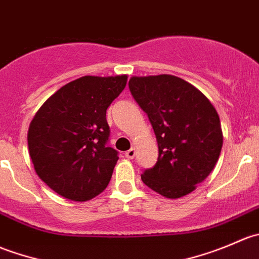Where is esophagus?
Returning <instances> with one entry per match:
<instances>
[{"label": "esophagus", "instance_id": "1", "mask_svg": "<svg viewBox=\"0 0 259 259\" xmlns=\"http://www.w3.org/2000/svg\"><path fill=\"white\" fill-rule=\"evenodd\" d=\"M125 156H126L127 159H133L135 156V149H129L127 151H125Z\"/></svg>", "mask_w": 259, "mask_h": 259}]
</instances>
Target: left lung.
Returning <instances> with one entry per match:
<instances>
[{"mask_svg":"<svg viewBox=\"0 0 259 259\" xmlns=\"http://www.w3.org/2000/svg\"><path fill=\"white\" fill-rule=\"evenodd\" d=\"M129 89L148 115L159 148L158 161L145 169L143 183L170 199L189 194L221 155L218 113L197 88L173 75L133 76Z\"/></svg>","mask_w":259,"mask_h":259,"instance_id":"1","label":"left lung"}]
</instances>
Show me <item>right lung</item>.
I'll list each match as a JSON object with an SVG mask.
<instances>
[{
	"label": "right lung",
	"mask_w": 259,
	"mask_h": 259,
	"mask_svg": "<svg viewBox=\"0 0 259 259\" xmlns=\"http://www.w3.org/2000/svg\"><path fill=\"white\" fill-rule=\"evenodd\" d=\"M126 80V75L82 76L62 86L36 113L27 134L30 156L40 179L57 194L85 202L108 187L119 156L106 145V109Z\"/></svg>",
	"instance_id": "obj_1"
}]
</instances>
